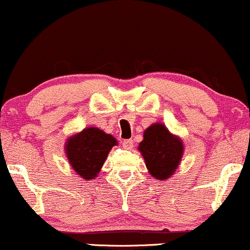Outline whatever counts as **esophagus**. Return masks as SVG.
I'll list each match as a JSON object with an SVG mask.
<instances>
[{"instance_id":"obj_1","label":"esophagus","mask_w":250,"mask_h":250,"mask_svg":"<svg viewBox=\"0 0 250 250\" xmlns=\"http://www.w3.org/2000/svg\"><path fill=\"white\" fill-rule=\"evenodd\" d=\"M122 145H123V147L127 148V150H130V148L132 147V145H134V142H132V140H125L122 142Z\"/></svg>"}]
</instances>
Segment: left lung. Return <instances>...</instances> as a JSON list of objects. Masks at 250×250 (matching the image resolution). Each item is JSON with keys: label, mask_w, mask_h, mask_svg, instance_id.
Returning <instances> with one entry per match:
<instances>
[{"label": "left lung", "mask_w": 250, "mask_h": 250, "mask_svg": "<svg viewBox=\"0 0 250 250\" xmlns=\"http://www.w3.org/2000/svg\"><path fill=\"white\" fill-rule=\"evenodd\" d=\"M138 150L151 175L167 180L174 174L183 156L181 138L170 134L163 123H153L144 131Z\"/></svg>", "instance_id": "1"}]
</instances>
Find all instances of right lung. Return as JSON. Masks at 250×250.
<instances>
[{
    "label": "right lung",
    "instance_id": "right-lung-1",
    "mask_svg": "<svg viewBox=\"0 0 250 250\" xmlns=\"http://www.w3.org/2000/svg\"><path fill=\"white\" fill-rule=\"evenodd\" d=\"M118 142L99 128H85L65 142V153L72 169L85 180L97 178L109 151Z\"/></svg>",
    "mask_w": 250,
    "mask_h": 250
}]
</instances>
